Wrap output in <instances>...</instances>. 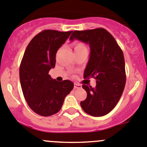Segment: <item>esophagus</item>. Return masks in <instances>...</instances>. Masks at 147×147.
I'll return each mask as SVG.
<instances>
[{
  "label": "esophagus",
  "instance_id": "1",
  "mask_svg": "<svg viewBox=\"0 0 147 147\" xmlns=\"http://www.w3.org/2000/svg\"><path fill=\"white\" fill-rule=\"evenodd\" d=\"M74 88L75 89H80V88H82V85H81V84H76V83H75V84H74Z\"/></svg>",
  "mask_w": 147,
  "mask_h": 147
}]
</instances>
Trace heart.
Wrapping results in <instances>:
<instances>
[{"mask_svg":"<svg viewBox=\"0 0 147 147\" xmlns=\"http://www.w3.org/2000/svg\"><path fill=\"white\" fill-rule=\"evenodd\" d=\"M85 46L82 44V43L81 42H76L74 44V50L75 49H79V48H82V47H84Z\"/></svg>","mask_w":147,"mask_h":147,"instance_id":"1","label":"heart"}]
</instances>
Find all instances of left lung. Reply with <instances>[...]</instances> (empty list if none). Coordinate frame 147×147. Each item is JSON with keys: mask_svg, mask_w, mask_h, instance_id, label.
Returning a JSON list of instances; mask_svg holds the SVG:
<instances>
[{"mask_svg": "<svg viewBox=\"0 0 147 147\" xmlns=\"http://www.w3.org/2000/svg\"><path fill=\"white\" fill-rule=\"evenodd\" d=\"M90 45V60L84 78L96 79V87L83 84L87 98L80 105L87 114L102 117L116 106L123 92L126 82L125 59L122 49L112 35L102 28L87 30H75L70 37Z\"/></svg>", "mask_w": 147, "mask_h": 147, "instance_id": "obj_1", "label": "left lung"}]
</instances>
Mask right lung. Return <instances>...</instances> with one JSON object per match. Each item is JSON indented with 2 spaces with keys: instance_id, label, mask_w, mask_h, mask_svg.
I'll return each instance as SVG.
<instances>
[{
  "instance_id": "1",
  "label": "right lung",
  "mask_w": 147,
  "mask_h": 147,
  "mask_svg": "<svg viewBox=\"0 0 147 147\" xmlns=\"http://www.w3.org/2000/svg\"><path fill=\"white\" fill-rule=\"evenodd\" d=\"M71 33L42 30L30 41L22 59L20 79L24 97L29 107L43 117L58 112L65 96L74 88L71 81L59 82L49 74L55 66L57 50Z\"/></svg>"
}]
</instances>
